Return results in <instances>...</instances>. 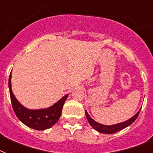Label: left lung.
I'll return each mask as SVG.
<instances>
[{"mask_svg":"<svg viewBox=\"0 0 153 153\" xmlns=\"http://www.w3.org/2000/svg\"><path fill=\"white\" fill-rule=\"evenodd\" d=\"M140 109H141V108H140ZM140 109L133 117H131L130 119L127 120H125V121L116 124V125H105L98 123V122L94 120L92 117H90L87 111H85V115H86V117H87V120L88 121V123H89V125H91L96 131H97V132H100V133H104V134H112V133H116V132H119L120 130L124 129L125 128H127L128 126H129V125H132V123L136 120L137 117H138Z\"/></svg>","mask_w":153,"mask_h":153,"instance_id":"1","label":"left lung"}]
</instances>
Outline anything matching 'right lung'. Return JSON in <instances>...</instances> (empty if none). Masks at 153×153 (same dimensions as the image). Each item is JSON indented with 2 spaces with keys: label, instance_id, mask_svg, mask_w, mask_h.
I'll list each match as a JSON object with an SVG mask.
<instances>
[{
  "label": "right lung",
  "instance_id": "obj_1",
  "mask_svg": "<svg viewBox=\"0 0 153 153\" xmlns=\"http://www.w3.org/2000/svg\"><path fill=\"white\" fill-rule=\"evenodd\" d=\"M12 72L9 75V88L10 98L14 112L24 125L36 130H45L50 128L58 121L60 117L63 105L68 98V94L64 96L60 100L48 108L30 109L19 102L12 90Z\"/></svg>",
  "mask_w": 153,
  "mask_h": 153
}]
</instances>
